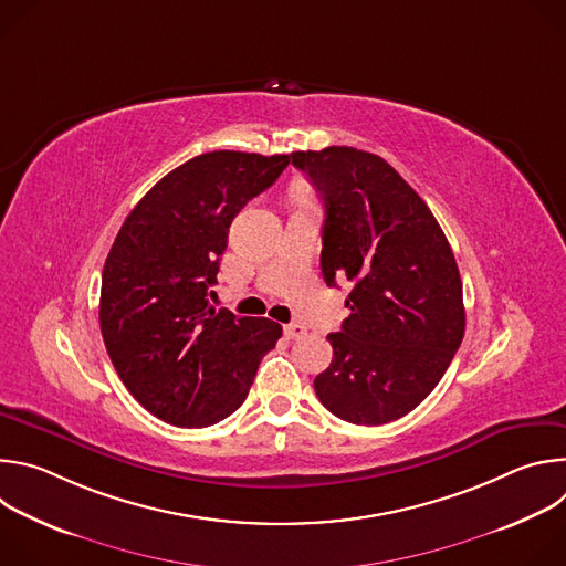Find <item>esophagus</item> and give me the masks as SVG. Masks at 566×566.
<instances>
[{"label":"esophagus","instance_id":"obj_1","mask_svg":"<svg viewBox=\"0 0 566 566\" xmlns=\"http://www.w3.org/2000/svg\"><path fill=\"white\" fill-rule=\"evenodd\" d=\"M284 334H286V338H291V340H300V338L306 336V329H304L302 325H286V327H284Z\"/></svg>","mask_w":566,"mask_h":566}]
</instances>
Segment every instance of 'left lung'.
<instances>
[{"mask_svg": "<svg viewBox=\"0 0 566 566\" xmlns=\"http://www.w3.org/2000/svg\"><path fill=\"white\" fill-rule=\"evenodd\" d=\"M325 201L322 277L354 284L332 365L313 387L332 415L382 426L412 412L437 387L465 332L463 289L448 239L385 158L332 145L293 151Z\"/></svg>", "mask_w": 566, "mask_h": 566, "instance_id": "obj_1", "label": "left lung"}]
</instances>
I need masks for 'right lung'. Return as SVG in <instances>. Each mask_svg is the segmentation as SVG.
Returning a JSON list of instances; mask_svg holds the SVG:
<instances>
[{"label":"right lung","instance_id":"right-lung-1","mask_svg":"<svg viewBox=\"0 0 566 566\" xmlns=\"http://www.w3.org/2000/svg\"><path fill=\"white\" fill-rule=\"evenodd\" d=\"M289 154L206 151L160 179L120 226L103 269L101 332L129 394L156 419L206 428L247 400L282 327L214 311L228 228Z\"/></svg>","mask_w":566,"mask_h":566}]
</instances>
